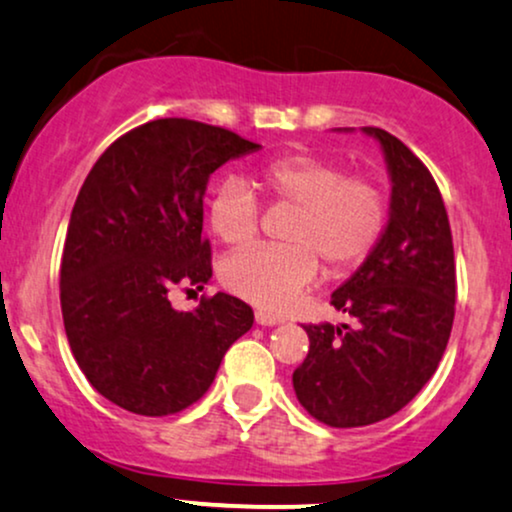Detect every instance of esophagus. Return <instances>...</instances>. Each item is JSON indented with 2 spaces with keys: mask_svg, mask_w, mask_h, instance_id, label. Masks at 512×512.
<instances>
[{
  "mask_svg": "<svg viewBox=\"0 0 512 512\" xmlns=\"http://www.w3.org/2000/svg\"><path fill=\"white\" fill-rule=\"evenodd\" d=\"M255 322L260 324V326H276V324H281L283 319L276 317V315H269V312L257 310V312H255Z\"/></svg>",
  "mask_w": 512,
  "mask_h": 512,
  "instance_id": "obj_1",
  "label": "esophagus"
}]
</instances>
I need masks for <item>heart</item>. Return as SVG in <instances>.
Masks as SVG:
<instances>
[{"label": "heart", "mask_w": 512, "mask_h": 512, "mask_svg": "<svg viewBox=\"0 0 512 512\" xmlns=\"http://www.w3.org/2000/svg\"><path fill=\"white\" fill-rule=\"evenodd\" d=\"M260 183L276 202L298 207L283 248H248L224 262V283L264 310H288L322 276L360 267L386 231L389 200L377 178L353 174L334 159L291 155L267 164ZM209 224L226 245H245L260 231V202L245 181L226 178L209 197Z\"/></svg>", "instance_id": "heart-1"}]
</instances>
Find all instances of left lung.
Listing matches in <instances>:
<instances>
[{
  "label": "left lung",
  "mask_w": 512,
  "mask_h": 512,
  "mask_svg": "<svg viewBox=\"0 0 512 512\" xmlns=\"http://www.w3.org/2000/svg\"><path fill=\"white\" fill-rule=\"evenodd\" d=\"M391 178L379 245L331 305L348 324H307L305 362L293 372L300 405L329 427H365L396 415L439 367L455 317L448 214L429 169L396 135L365 126Z\"/></svg>",
  "instance_id": "left-lung-1"
}]
</instances>
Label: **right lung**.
<instances>
[{
  "label": "right lung",
  "instance_id": "add662e5",
  "mask_svg": "<svg viewBox=\"0 0 512 512\" xmlns=\"http://www.w3.org/2000/svg\"><path fill=\"white\" fill-rule=\"evenodd\" d=\"M260 145L219 126L157 119L104 150L73 205L61 255V315L97 393L145 417L205 396L226 350L255 315L233 295L190 312L169 291L212 279L202 200L209 176Z\"/></svg>",
  "mask_w": 512,
  "mask_h": 512
}]
</instances>
